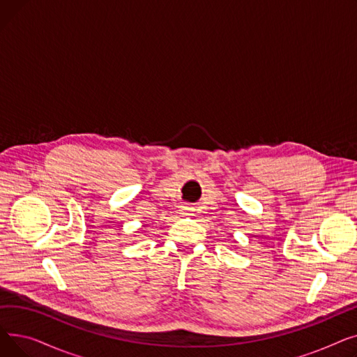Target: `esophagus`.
Instances as JSON below:
<instances>
[{
  "mask_svg": "<svg viewBox=\"0 0 357 357\" xmlns=\"http://www.w3.org/2000/svg\"><path fill=\"white\" fill-rule=\"evenodd\" d=\"M182 211H183V214H190L191 208L190 207H182Z\"/></svg>",
  "mask_w": 357,
  "mask_h": 357,
  "instance_id": "esophagus-1",
  "label": "esophagus"
}]
</instances>
